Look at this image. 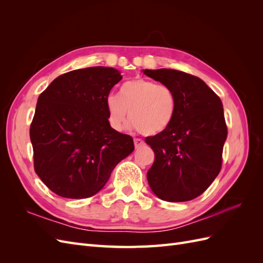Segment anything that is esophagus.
I'll use <instances>...</instances> for the list:
<instances>
[{
  "label": "esophagus",
  "mask_w": 263,
  "mask_h": 263,
  "mask_svg": "<svg viewBox=\"0 0 263 263\" xmlns=\"http://www.w3.org/2000/svg\"><path fill=\"white\" fill-rule=\"evenodd\" d=\"M134 144H135V147L136 148H140L145 145V141L140 139V138H135L134 139Z\"/></svg>",
  "instance_id": "obj_1"
}]
</instances>
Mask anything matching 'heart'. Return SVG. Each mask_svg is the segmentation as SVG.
Returning <instances> with one entry per match:
<instances>
[{
  "mask_svg": "<svg viewBox=\"0 0 263 263\" xmlns=\"http://www.w3.org/2000/svg\"><path fill=\"white\" fill-rule=\"evenodd\" d=\"M108 123L121 132L128 119L142 135H156L168 128L177 112V97L170 86L146 79L128 81L121 87V97L110 93L106 101Z\"/></svg>",
  "mask_w": 263,
  "mask_h": 263,
  "instance_id": "1",
  "label": "heart"
}]
</instances>
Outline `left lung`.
<instances>
[{"label": "left lung", "instance_id": "obj_1", "mask_svg": "<svg viewBox=\"0 0 263 263\" xmlns=\"http://www.w3.org/2000/svg\"><path fill=\"white\" fill-rule=\"evenodd\" d=\"M144 73L170 86L178 103L168 128L145 139L155 153L147 173L149 186L160 200L191 201L206 191L221 169L227 138L221 101L200 78L183 71Z\"/></svg>", "mask_w": 263, "mask_h": 263}]
</instances>
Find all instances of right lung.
Instances as JSON below:
<instances>
[{
  "mask_svg": "<svg viewBox=\"0 0 263 263\" xmlns=\"http://www.w3.org/2000/svg\"><path fill=\"white\" fill-rule=\"evenodd\" d=\"M114 68L61 74L39 95L29 136L37 176L67 198L97 194L116 164L134 151L129 135L110 127L105 101L122 80Z\"/></svg>",
  "mask_w": 263,
  "mask_h": 263,
  "instance_id": "1",
  "label": "right lung"
}]
</instances>
